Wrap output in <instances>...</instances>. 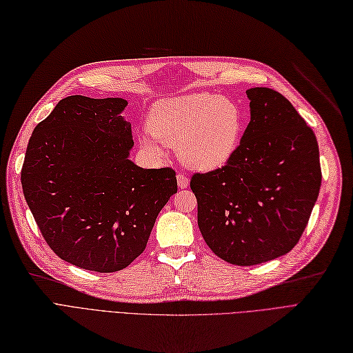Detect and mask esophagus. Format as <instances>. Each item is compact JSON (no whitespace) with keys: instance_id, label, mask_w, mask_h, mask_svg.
<instances>
[{"instance_id":"34e87169","label":"esophagus","mask_w":353,"mask_h":353,"mask_svg":"<svg viewBox=\"0 0 353 353\" xmlns=\"http://www.w3.org/2000/svg\"><path fill=\"white\" fill-rule=\"evenodd\" d=\"M177 186L180 189H186L189 186V179L185 174H177Z\"/></svg>"}]
</instances>
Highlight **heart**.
I'll return each mask as SVG.
<instances>
[{
  "instance_id": "b5f03b06",
  "label": "heart",
  "mask_w": 353,
  "mask_h": 353,
  "mask_svg": "<svg viewBox=\"0 0 353 353\" xmlns=\"http://www.w3.org/2000/svg\"><path fill=\"white\" fill-rule=\"evenodd\" d=\"M148 130L152 138L139 139L143 150L161 157V143L176 148L188 168L208 173L233 160L245 132V114L233 99L210 92L186 94L154 104Z\"/></svg>"
}]
</instances>
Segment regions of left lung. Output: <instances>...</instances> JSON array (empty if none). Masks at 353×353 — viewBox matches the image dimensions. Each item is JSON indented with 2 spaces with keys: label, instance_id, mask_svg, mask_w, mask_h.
Wrapping results in <instances>:
<instances>
[{
  "label": "left lung",
  "instance_id": "8db88e82",
  "mask_svg": "<svg viewBox=\"0 0 353 353\" xmlns=\"http://www.w3.org/2000/svg\"><path fill=\"white\" fill-rule=\"evenodd\" d=\"M246 95L251 120L233 160L190 180L203 241L242 267L292 251L321 186L318 142L299 112L270 88Z\"/></svg>",
  "mask_w": 353,
  "mask_h": 353
}]
</instances>
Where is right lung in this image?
Here are the masks:
<instances>
[{
	"label": "right lung",
	"mask_w": 353,
	"mask_h": 353,
	"mask_svg": "<svg viewBox=\"0 0 353 353\" xmlns=\"http://www.w3.org/2000/svg\"><path fill=\"white\" fill-rule=\"evenodd\" d=\"M123 98L61 99L33 130L21 168L28 207L52 251L97 272L126 268L177 192L172 168L130 160Z\"/></svg>",
	"instance_id": "obj_1"
}]
</instances>
